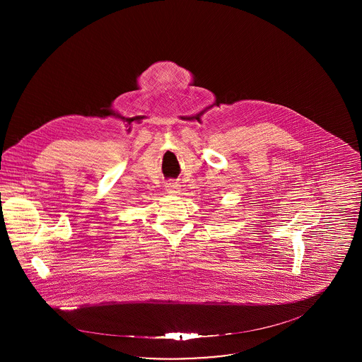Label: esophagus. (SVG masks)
<instances>
[{
    "label": "esophagus",
    "mask_w": 362,
    "mask_h": 362,
    "mask_svg": "<svg viewBox=\"0 0 362 362\" xmlns=\"http://www.w3.org/2000/svg\"><path fill=\"white\" fill-rule=\"evenodd\" d=\"M179 189H180V186H179L177 182H168V183L165 185V189H167V192H170V194L179 192Z\"/></svg>",
    "instance_id": "34e87169"
}]
</instances>
